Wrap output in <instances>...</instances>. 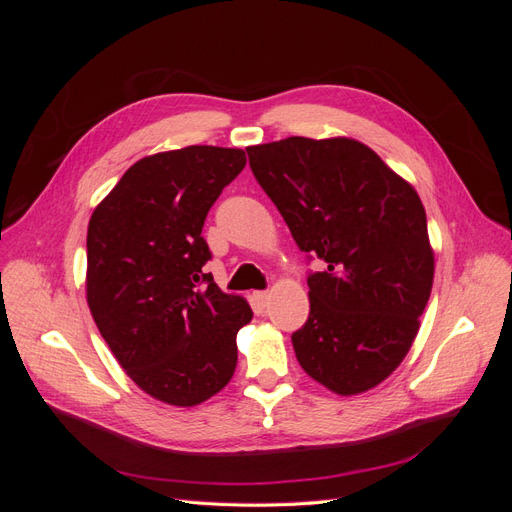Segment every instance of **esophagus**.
Here are the masks:
<instances>
[{
  "label": "esophagus",
  "mask_w": 512,
  "mask_h": 512,
  "mask_svg": "<svg viewBox=\"0 0 512 512\" xmlns=\"http://www.w3.org/2000/svg\"><path fill=\"white\" fill-rule=\"evenodd\" d=\"M254 301H256L260 307H267V303H269V292H254Z\"/></svg>",
  "instance_id": "1"
}]
</instances>
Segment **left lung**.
<instances>
[{
  "label": "left lung",
  "mask_w": 512,
  "mask_h": 512,
  "mask_svg": "<svg viewBox=\"0 0 512 512\" xmlns=\"http://www.w3.org/2000/svg\"><path fill=\"white\" fill-rule=\"evenodd\" d=\"M252 173L303 252L309 318L292 333L299 365L337 395L389 378L421 327L433 284L425 207L374 149L348 136L247 147Z\"/></svg>",
  "instance_id": "8db88e82"
}]
</instances>
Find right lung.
Returning a JSON list of instances; mask_svg holds the SVG:
<instances>
[{
	"mask_svg": "<svg viewBox=\"0 0 512 512\" xmlns=\"http://www.w3.org/2000/svg\"><path fill=\"white\" fill-rule=\"evenodd\" d=\"M245 162L243 149L211 145L153 153L91 213L89 312L132 382L168 406L203 404L235 374L252 307L205 273L211 252L200 232Z\"/></svg>",
	"mask_w": 512,
	"mask_h": 512,
	"instance_id": "add662e5",
	"label": "right lung"
}]
</instances>
